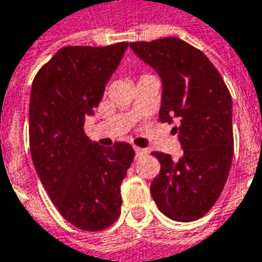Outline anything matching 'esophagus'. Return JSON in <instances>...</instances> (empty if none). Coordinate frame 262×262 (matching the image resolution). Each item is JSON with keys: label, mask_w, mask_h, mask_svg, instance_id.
I'll return each instance as SVG.
<instances>
[{"label": "esophagus", "mask_w": 262, "mask_h": 262, "mask_svg": "<svg viewBox=\"0 0 262 262\" xmlns=\"http://www.w3.org/2000/svg\"><path fill=\"white\" fill-rule=\"evenodd\" d=\"M134 150H136V155H137V157H141V155L146 154V150H144V149H140V147H134Z\"/></svg>", "instance_id": "esophagus-1"}]
</instances>
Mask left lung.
Wrapping results in <instances>:
<instances>
[{"label":"left lung","mask_w":262,"mask_h":262,"mask_svg":"<svg viewBox=\"0 0 262 262\" xmlns=\"http://www.w3.org/2000/svg\"><path fill=\"white\" fill-rule=\"evenodd\" d=\"M131 49L162 79L159 121L178 122L183 157L154 152L161 171L150 185L158 209L173 221L204 216L228 179L234 152L233 103L222 76L209 58L189 43L165 37L133 41Z\"/></svg>","instance_id":"left-lung-1"}]
</instances>
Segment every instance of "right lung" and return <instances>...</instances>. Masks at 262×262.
Returning <instances> with one entry per match:
<instances>
[{"label":"right lung","mask_w":262,"mask_h":262,"mask_svg":"<svg viewBox=\"0 0 262 262\" xmlns=\"http://www.w3.org/2000/svg\"><path fill=\"white\" fill-rule=\"evenodd\" d=\"M128 43L59 49L34 77L29 100V147L58 212L83 231H101L121 215V183L134 149L104 147L84 134V116L98 107L105 83Z\"/></svg>","instance_id":"add662e5"}]
</instances>
